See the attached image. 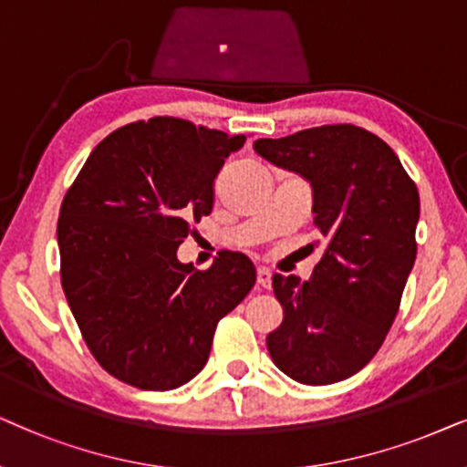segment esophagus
<instances>
[{"label":"esophagus","instance_id":"34e87169","mask_svg":"<svg viewBox=\"0 0 467 467\" xmlns=\"http://www.w3.org/2000/svg\"><path fill=\"white\" fill-rule=\"evenodd\" d=\"M256 282H258V285H263V288H269V285H271V271L265 269V266H258Z\"/></svg>","mask_w":467,"mask_h":467}]
</instances>
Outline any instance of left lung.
<instances>
[{
  "mask_svg": "<svg viewBox=\"0 0 467 467\" xmlns=\"http://www.w3.org/2000/svg\"><path fill=\"white\" fill-rule=\"evenodd\" d=\"M254 151L312 185L327 241L307 282L273 275L284 320L266 348L292 380H346L380 350L400 309L416 258L419 190L387 142L350 123L258 139Z\"/></svg>",
  "mask_w": 467,
  "mask_h": 467,
  "instance_id": "obj_1",
  "label": "left lung"
}]
</instances>
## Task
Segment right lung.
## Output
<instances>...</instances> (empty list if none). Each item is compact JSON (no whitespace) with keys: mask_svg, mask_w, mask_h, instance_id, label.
Returning a JSON list of instances; mask_svg holds the SVG:
<instances>
[{"mask_svg":"<svg viewBox=\"0 0 467 467\" xmlns=\"http://www.w3.org/2000/svg\"><path fill=\"white\" fill-rule=\"evenodd\" d=\"M245 136L175 117L109 134L61 202V285L93 357L117 380L171 390L207 365L217 322L256 282L239 252L207 271L177 258L213 209V179Z\"/></svg>","mask_w":467,"mask_h":467,"instance_id":"1","label":"right lung"}]
</instances>
